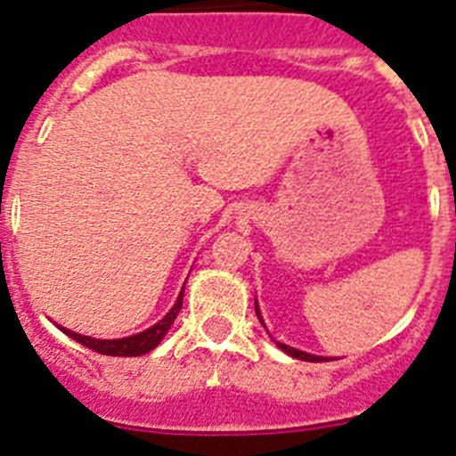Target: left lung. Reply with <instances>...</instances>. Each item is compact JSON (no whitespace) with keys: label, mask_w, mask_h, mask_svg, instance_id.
<instances>
[{"label":"left lung","mask_w":456,"mask_h":456,"mask_svg":"<svg viewBox=\"0 0 456 456\" xmlns=\"http://www.w3.org/2000/svg\"><path fill=\"white\" fill-rule=\"evenodd\" d=\"M256 303V314H258V321H260V325L265 327V321H263V316H260V307H258V300H254ZM265 330H267V327H265ZM273 340V338H272ZM273 343H276L278 346V350H282L285 352V354H289L291 359H300V361H309V363H321V361H330V359H325V356H316V354H307V352H303V350H296V347H289V346H285V343H278V340H273Z\"/></svg>","instance_id":"left-lung-1"}]
</instances>
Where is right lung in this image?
Instances as JSON below:
<instances>
[{"mask_svg":"<svg viewBox=\"0 0 456 456\" xmlns=\"http://www.w3.org/2000/svg\"><path fill=\"white\" fill-rule=\"evenodd\" d=\"M183 296H184V287L180 289L178 298H175V303H174V307L167 312L165 318H160V321H158L156 325L149 327V330L140 331V334H134V336H125V338H91V336L77 334V331L66 330V327H61V325H57V327H60V330L64 331L69 338L77 340V343H82V346L88 347V350L97 352V354L142 356V354H147V352L156 350V347L160 346V340L167 336V331L171 330L175 316H178L180 309H183Z\"/></svg>","mask_w":456,"mask_h":456,"instance_id":"1","label":"right lung"}]
</instances>
